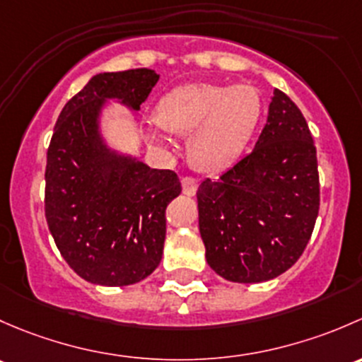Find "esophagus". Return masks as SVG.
I'll list each match as a JSON object with an SVG mask.
<instances>
[{"label":"esophagus","instance_id":"esophagus-1","mask_svg":"<svg viewBox=\"0 0 362 362\" xmlns=\"http://www.w3.org/2000/svg\"><path fill=\"white\" fill-rule=\"evenodd\" d=\"M181 185H182V193H185V195H188V197L195 195L197 188H199V185H197V181L193 180V177H189V176L182 177Z\"/></svg>","mask_w":362,"mask_h":362}]
</instances>
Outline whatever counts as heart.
I'll return each mask as SVG.
<instances>
[{
  "label": "heart",
  "mask_w": 362,
  "mask_h": 362,
  "mask_svg": "<svg viewBox=\"0 0 362 362\" xmlns=\"http://www.w3.org/2000/svg\"><path fill=\"white\" fill-rule=\"evenodd\" d=\"M263 115L258 88L247 83H186L160 99L155 120L169 134L189 136V158L204 173H219L240 158ZM156 146L165 137L148 132Z\"/></svg>",
  "instance_id": "obj_1"
}]
</instances>
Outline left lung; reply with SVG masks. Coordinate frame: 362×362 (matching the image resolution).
<instances>
[{"instance_id":"left-lung-1","label":"left lung","mask_w":362,"mask_h":362,"mask_svg":"<svg viewBox=\"0 0 362 362\" xmlns=\"http://www.w3.org/2000/svg\"><path fill=\"white\" fill-rule=\"evenodd\" d=\"M209 267L230 282L275 279L303 255L319 214L314 139L301 111L274 90L255 150L197 192Z\"/></svg>"}]
</instances>
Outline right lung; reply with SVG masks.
<instances>
[{
    "instance_id": "add662e5",
    "label": "right lung",
    "mask_w": 362,
    "mask_h": 362,
    "mask_svg": "<svg viewBox=\"0 0 362 362\" xmlns=\"http://www.w3.org/2000/svg\"><path fill=\"white\" fill-rule=\"evenodd\" d=\"M158 78L146 68L95 74L54 127L45 216L62 258L92 284H136L162 259L165 209L181 193L180 177L111 150L100 134L106 100L139 111Z\"/></svg>"
}]
</instances>
